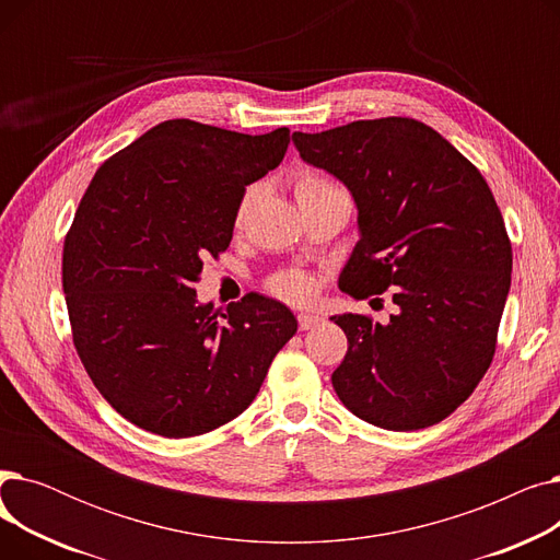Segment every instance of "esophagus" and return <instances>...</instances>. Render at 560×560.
Instances as JSON below:
<instances>
[{"label": "esophagus", "instance_id": "34e87169", "mask_svg": "<svg viewBox=\"0 0 560 560\" xmlns=\"http://www.w3.org/2000/svg\"><path fill=\"white\" fill-rule=\"evenodd\" d=\"M322 322L319 315H308V313H300L298 315V325H300V331H308L313 327H317Z\"/></svg>", "mask_w": 560, "mask_h": 560}]
</instances>
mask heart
<instances>
[{
	"label": "heart",
	"mask_w": 560,
	"mask_h": 560,
	"mask_svg": "<svg viewBox=\"0 0 560 560\" xmlns=\"http://www.w3.org/2000/svg\"><path fill=\"white\" fill-rule=\"evenodd\" d=\"M329 195H345L347 197L342 186L336 184L334 179H329V176H325V174L313 172V170H304L295 176V197H298L300 206L308 203L313 199H319V197H329ZM254 199H256V188H249L243 195V199L238 201V209H235V215H233V226L235 229H241L245 224V218L252 209ZM268 290L283 302L306 304L315 295V281L306 272L285 270V272L275 275L268 281Z\"/></svg>",
	"instance_id": "b5f03b06"
}]
</instances>
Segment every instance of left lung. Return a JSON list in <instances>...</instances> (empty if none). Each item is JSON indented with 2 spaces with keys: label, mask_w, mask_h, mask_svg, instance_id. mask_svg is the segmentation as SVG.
<instances>
[{
  "label": "left lung",
  "mask_w": 560,
  "mask_h": 560,
  "mask_svg": "<svg viewBox=\"0 0 560 560\" xmlns=\"http://www.w3.org/2000/svg\"><path fill=\"white\" fill-rule=\"evenodd\" d=\"M292 142L357 201L361 241L340 288L354 300L388 290L397 304L388 325L331 317L349 342L331 374L336 395L381 429L438 424L490 368L509 298L513 249L492 190L450 140L410 117L298 131Z\"/></svg>",
  "instance_id": "1"
}]
</instances>
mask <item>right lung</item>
I'll list each match as a JSON object with an SVG mask.
<instances>
[{
    "label": "right lung",
    "instance_id": "right-lung-1",
    "mask_svg": "<svg viewBox=\"0 0 560 560\" xmlns=\"http://www.w3.org/2000/svg\"><path fill=\"white\" fill-rule=\"evenodd\" d=\"M290 129L247 136L156 125L95 172L63 245L77 354L102 397L165 438L209 433L254 401L295 336L288 306L249 292L197 304L203 258L231 243L245 188L275 170Z\"/></svg>",
    "mask_w": 560,
    "mask_h": 560
}]
</instances>
